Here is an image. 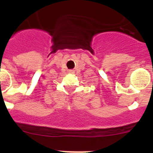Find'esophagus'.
I'll return each instance as SVG.
<instances>
[{
	"label": "esophagus",
	"instance_id": "esophagus-1",
	"mask_svg": "<svg viewBox=\"0 0 153 153\" xmlns=\"http://www.w3.org/2000/svg\"><path fill=\"white\" fill-rule=\"evenodd\" d=\"M69 73H70V74H74V70H69Z\"/></svg>",
	"mask_w": 153,
	"mask_h": 153
}]
</instances>
